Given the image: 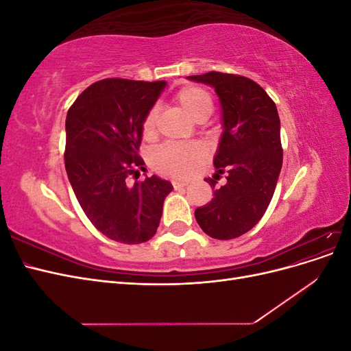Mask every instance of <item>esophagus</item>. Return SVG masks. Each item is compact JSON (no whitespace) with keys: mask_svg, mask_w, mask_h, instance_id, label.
I'll list each match as a JSON object with an SVG mask.
<instances>
[{"mask_svg":"<svg viewBox=\"0 0 351 351\" xmlns=\"http://www.w3.org/2000/svg\"><path fill=\"white\" fill-rule=\"evenodd\" d=\"M173 187L174 189H180V187H184L187 186V182H183V180H173Z\"/></svg>","mask_w":351,"mask_h":351,"instance_id":"esophagus-1","label":"esophagus"}]
</instances>
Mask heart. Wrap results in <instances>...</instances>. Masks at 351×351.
<instances>
[{
    "instance_id": "obj_1",
    "label": "heart",
    "mask_w": 351,
    "mask_h": 351,
    "mask_svg": "<svg viewBox=\"0 0 351 351\" xmlns=\"http://www.w3.org/2000/svg\"><path fill=\"white\" fill-rule=\"evenodd\" d=\"M177 102L196 121L206 120L212 111V99L209 93L195 84H187L176 95ZM156 110L151 108L142 123V133L151 137L155 133ZM206 156L205 146L199 143L177 145L167 143L156 147L152 154V167L158 173L173 177H183L192 173L197 162Z\"/></svg>"
}]
</instances>
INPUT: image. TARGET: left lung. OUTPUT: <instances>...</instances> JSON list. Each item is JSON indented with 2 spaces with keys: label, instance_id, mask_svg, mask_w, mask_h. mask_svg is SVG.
<instances>
[{
  "label": "left lung",
  "instance_id": "1",
  "mask_svg": "<svg viewBox=\"0 0 351 351\" xmlns=\"http://www.w3.org/2000/svg\"><path fill=\"white\" fill-rule=\"evenodd\" d=\"M189 79L210 84L219 97L224 133L214 165L217 177L227 176L219 189L206 178L214 197L195 217L212 239L231 240L258 224L274 196L282 165L277 105L261 84L239 74L209 71Z\"/></svg>",
  "mask_w": 351,
  "mask_h": 351
}]
</instances>
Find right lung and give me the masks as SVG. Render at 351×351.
<instances>
[{
	"mask_svg": "<svg viewBox=\"0 0 351 351\" xmlns=\"http://www.w3.org/2000/svg\"><path fill=\"white\" fill-rule=\"evenodd\" d=\"M164 80L102 79L84 89L66 119V171L89 221L108 239L139 244L152 239L173 186L156 176L127 184L145 162L142 123Z\"/></svg>",
	"mask_w": 351,
	"mask_h": 351,
	"instance_id": "add662e5",
	"label": "right lung"
}]
</instances>
